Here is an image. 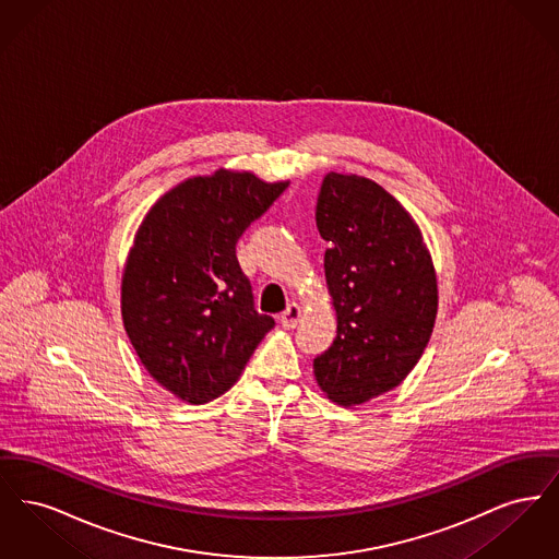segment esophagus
<instances>
[{"mask_svg": "<svg viewBox=\"0 0 559 559\" xmlns=\"http://www.w3.org/2000/svg\"><path fill=\"white\" fill-rule=\"evenodd\" d=\"M299 319H301V308L297 304H289L287 310L281 314V324L285 329H293L299 322Z\"/></svg>", "mask_w": 559, "mask_h": 559, "instance_id": "esophagus-1", "label": "esophagus"}]
</instances>
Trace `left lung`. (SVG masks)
I'll return each instance as SVG.
<instances>
[{"instance_id":"obj_1","label":"left lung","mask_w":559,"mask_h":559,"mask_svg":"<svg viewBox=\"0 0 559 559\" xmlns=\"http://www.w3.org/2000/svg\"><path fill=\"white\" fill-rule=\"evenodd\" d=\"M324 276L337 337L314 358L320 390L354 406L413 371L438 312V283L419 226L399 201L360 176L326 174L317 201Z\"/></svg>"}]
</instances>
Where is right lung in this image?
Segmentation results:
<instances>
[{"label":"right lung","mask_w":559,"mask_h":559,"mask_svg":"<svg viewBox=\"0 0 559 559\" xmlns=\"http://www.w3.org/2000/svg\"><path fill=\"white\" fill-rule=\"evenodd\" d=\"M287 187L230 169L188 178L135 233L121 281L123 326L144 369L185 402L228 392L274 326L253 306L237 240Z\"/></svg>","instance_id":"1"}]
</instances>
